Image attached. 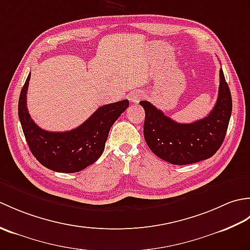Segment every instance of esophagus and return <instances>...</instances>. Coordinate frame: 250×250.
<instances>
[{
    "label": "esophagus",
    "instance_id": "esophagus-1",
    "mask_svg": "<svg viewBox=\"0 0 250 250\" xmlns=\"http://www.w3.org/2000/svg\"><path fill=\"white\" fill-rule=\"evenodd\" d=\"M142 98H143V92L140 91V90H137V91H134L131 94H129V100L132 103H139L142 100Z\"/></svg>",
    "mask_w": 250,
    "mask_h": 250
}]
</instances>
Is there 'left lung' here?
<instances>
[{"mask_svg":"<svg viewBox=\"0 0 250 250\" xmlns=\"http://www.w3.org/2000/svg\"><path fill=\"white\" fill-rule=\"evenodd\" d=\"M217 102L205 118L192 124H179L147 101L140 104L145 109L144 137L150 150L162 160L176 166L195 163L214 156L225 140L232 113V98L224 72Z\"/></svg>","mask_w":250,"mask_h":250,"instance_id":"1","label":"left lung"}]
</instances>
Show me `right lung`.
Segmentation results:
<instances>
[{
  "label": "right lung",
  "instance_id": "obj_1",
  "mask_svg": "<svg viewBox=\"0 0 250 250\" xmlns=\"http://www.w3.org/2000/svg\"><path fill=\"white\" fill-rule=\"evenodd\" d=\"M31 73L21 89L18 115L30 150L42 166L60 173H76L91 166L102 155L109 130L129 107V101L103 105L83 125L66 132L41 129L26 108V90Z\"/></svg>",
  "mask_w": 250,
  "mask_h": 250
}]
</instances>
